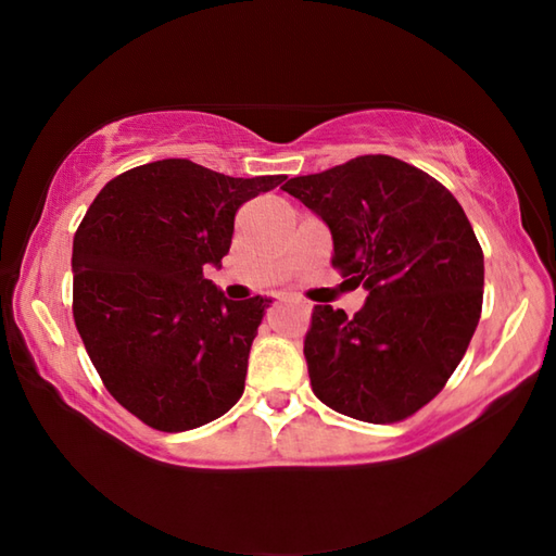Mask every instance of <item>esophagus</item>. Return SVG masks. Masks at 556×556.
I'll list each match as a JSON object with an SVG mask.
<instances>
[{"instance_id":"34e87169","label":"esophagus","mask_w":556,"mask_h":556,"mask_svg":"<svg viewBox=\"0 0 556 556\" xmlns=\"http://www.w3.org/2000/svg\"><path fill=\"white\" fill-rule=\"evenodd\" d=\"M291 304H294L296 308H301V312H304V314H308V312H312V304H308V301H301V299H291Z\"/></svg>"}]
</instances>
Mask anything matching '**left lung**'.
<instances>
[{"mask_svg":"<svg viewBox=\"0 0 556 556\" xmlns=\"http://www.w3.org/2000/svg\"><path fill=\"white\" fill-rule=\"evenodd\" d=\"M321 218L333 267L365 287L353 318L314 306L304 355L314 394L345 417L392 425L444 390L483 306V250L437 178L357 156L281 186Z\"/></svg>","mask_w":556,"mask_h":556,"instance_id":"obj_1","label":"left lung"}]
</instances>
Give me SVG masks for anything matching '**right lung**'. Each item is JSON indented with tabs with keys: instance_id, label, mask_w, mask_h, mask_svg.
<instances>
[{
	"instance_id": "right-lung-1",
	"label": "right lung",
	"mask_w": 556,
	"mask_h": 556,
	"mask_svg": "<svg viewBox=\"0 0 556 556\" xmlns=\"http://www.w3.org/2000/svg\"><path fill=\"white\" fill-rule=\"evenodd\" d=\"M285 178L162 159L112 178L78 225L75 328L108 392L152 429L203 427L242 397L271 299H225L203 269L228 255L240 205Z\"/></svg>"
}]
</instances>
